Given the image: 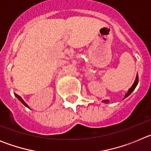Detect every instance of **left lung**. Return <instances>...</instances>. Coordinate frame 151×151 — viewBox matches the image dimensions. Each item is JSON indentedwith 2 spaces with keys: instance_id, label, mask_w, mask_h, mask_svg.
<instances>
[{
  "instance_id": "8db88e82",
  "label": "left lung",
  "mask_w": 151,
  "mask_h": 151,
  "mask_svg": "<svg viewBox=\"0 0 151 151\" xmlns=\"http://www.w3.org/2000/svg\"><path fill=\"white\" fill-rule=\"evenodd\" d=\"M138 83V74H137V75H136V78H135V80H134V83H133V85H132V87H131L130 88H129V90H128L127 93H126V94H125L124 99H125V97H127L128 96H129V94H130L131 93H132V92L134 90V88H136V86H137ZM102 102L103 103H105V104H108V103L110 102V101H109V100H104V101H102Z\"/></svg>"
}]
</instances>
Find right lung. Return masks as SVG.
Instances as JSON below:
<instances>
[{"instance_id":"add662e5","label":"right lung","mask_w":151,"mask_h":151,"mask_svg":"<svg viewBox=\"0 0 151 151\" xmlns=\"http://www.w3.org/2000/svg\"><path fill=\"white\" fill-rule=\"evenodd\" d=\"M15 94V96H16V97H17V98H18V100H19V101H20V102H22V104H23V105H25V106H27V107H29V105H27V104H26V102H25V101H24L22 99V97H21L20 96H19L18 94Z\"/></svg>"}]
</instances>
